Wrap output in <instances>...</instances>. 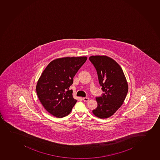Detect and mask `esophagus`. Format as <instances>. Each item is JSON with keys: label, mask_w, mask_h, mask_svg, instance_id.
I'll return each instance as SVG.
<instances>
[{"label": "esophagus", "mask_w": 160, "mask_h": 160, "mask_svg": "<svg viewBox=\"0 0 160 160\" xmlns=\"http://www.w3.org/2000/svg\"><path fill=\"white\" fill-rule=\"evenodd\" d=\"M83 100L84 102H87L89 100V98H87V97H83Z\"/></svg>", "instance_id": "34e87169"}]
</instances>
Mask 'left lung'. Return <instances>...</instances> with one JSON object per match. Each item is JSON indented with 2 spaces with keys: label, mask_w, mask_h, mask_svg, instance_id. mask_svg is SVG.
<instances>
[{
  "label": "left lung",
  "mask_w": 160,
  "mask_h": 160,
  "mask_svg": "<svg viewBox=\"0 0 160 160\" xmlns=\"http://www.w3.org/2000/svg\"><path fill=\"white\" fill-rule=\"evenodd\" d=\"M89 60L96 69L100 85L105 92L96 98L98 106L92 112L99 118H107L122 105L128 90V82L122 68L110 57L93 55Z\"/></svg>",
  "instance_id": "8db88e82"
}]
</instances>
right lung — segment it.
Masks as SVG:
<instances>
[{
	"label": "right lung",
	"mask_w": 160,
	"mask_h": 160,
	"mask_svg": "<svg viewBox=\"0 0 160 160\" xmlns=\"http://www.w3.org/2000/svg\"><path fill=\"white\" fill-rule=\"evenodd\" d=\"M87 57H64L48 64L38 80L36 90L44 108L57 118L70 113L77 100L69 88L73 78Z\"/></svg>",
	"instance_id": "obj_1"
}]
</instances>
